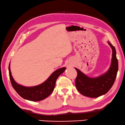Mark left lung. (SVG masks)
Listing matches in <instances>:
<instances>
[{"mask_svg":"<svg viewBox=\"0 0 125 125\" xmlns=\"http://www.w3.org/2000/svg\"><path fill=\"white\" fill-rule=\"evenodd\" d=\"M108 43L112 50V55L111 66L105 73L96 77H90L75 68L77 72L76 87L83 95L90 98L99 97L108 92L115 83L118 72V63L115 48L109 42Z\"/></svg>","mask_w":125,"mask_h":125,"instance_id":"1","label":"left lung"}]
</instances>
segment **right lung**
<instances>
[{
	"label": "right lung",
	"instance_id": "obj_1",
	"mask_svg": "<svg viewBox=\"0 0 125 125\" xmlns=\"http://www.w3.org/2000/svg\"><path fill=\"white\" fill-rule=\"evenodd\" d=\"M66 69V67L58 69L53 72L44 83L36 86L30 87L18 84L14 81L11 73L10 63L9 64V74L13 87L22 98L30 101L38 102L46 98L52 94L54 89L57 79L64 72Z\"/></svg>",
	"mask_w": 125,
	"mask_h": 125
}]
</instances>
